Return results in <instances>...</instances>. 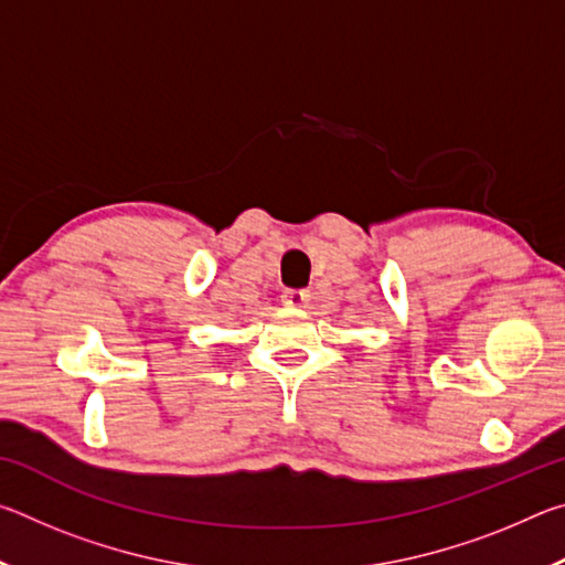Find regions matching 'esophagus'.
<instances>
[{
  "instance_id": "esophagus-1",
  "label": "esophagus",
  "mask_w": 565,
  "mask_h": 565,
  "mask_svg": "<svg viewBox=\"0 0 565 565\" xmlns=\"http://www.w3.org/2000/svg\"><path fill=\"white\" fill-rule=\"evenodd\" d=\"M306 301H309V291H303V289H286L281 294L284 306H303Z\"/></svg>"
}]
</instances>
